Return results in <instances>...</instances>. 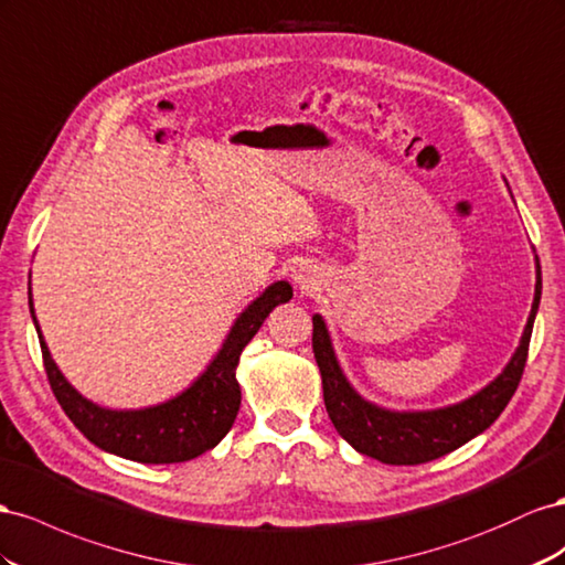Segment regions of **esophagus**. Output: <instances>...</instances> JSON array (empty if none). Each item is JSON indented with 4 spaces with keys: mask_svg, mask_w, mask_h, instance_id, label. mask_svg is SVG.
I'll list each match as a JSON object with an SVG mask.
<instances>
[{
    "mask_svg": "<svg viewBox=\"0 0 565 565\" xmlns=\"http://www.w3.org/2000/svg\"><path fill=\"white\" fill-rule=\"evenodd\" d=\"M294 281L302 288V291H310V288H315L317 274H315V269H312L308 263H300V265L294 269Z\"/></svg>",
    "mask_w": 565,
    "mask_h": 565,
    "instance_id": "esophagus-1",
    "label": "esophagus"
}]
</instances>
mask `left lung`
I'll return each instance as SVG.
<instances>
[{
    "instance_id": "1",
    "label": "left lung",
    "mask_w": 565,
    "mask_h": 565,
    "mask_svg": "<svg viewBox=\"0 0 565 565\" xmlns=\"http://www.w3.org/2000/svg\"><path fill=\"white\" fill-rule=\"evenodd\" d=\"M542 296V271L537 260L535 300L530 310L521 345L515 348L511 362L490 385L459 405L430 412H391L372 405L354 393L335 360L324 319L312 317V350L324 385V405L338 435L348 440L360 455L393 466H416L455 452L457 447L490 428L504 412L509 399L519 388L530 335H533L535 315Z\"/></svg>"
}]
</instances>
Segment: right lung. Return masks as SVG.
<instances>
[{
    "instance_id": "add662e5",
    "label": "right lung",
    "mask_w": 565,
    "mask_h": 565,
    "mask_svg": "<svg viewBox=\"0 0 565 565\" xmlns=\"http://www.w3.org/2000/svg\"><path fill=\"white\" fill-rule=\"evenodd\" d=\"M294 298V288L288 281H277L260 298H255L248 308L238 315L234 327L224 341L211 366L193 381L189 388L163 405L147 409H104L79 395L73 385L63 379L54 364L50 348H46L40 324L32 308V296L28 291V305L32 321L40 335L44 372L61 409L85 435L89 443L106 449L110 455L132 459L139 463H177L199 457L213 449L224 435L230 433L241 407V388L236 383V364L241 352L250 343V338L263 327L269 312L281 302Z\"/></svg>"
}]
</instances>
